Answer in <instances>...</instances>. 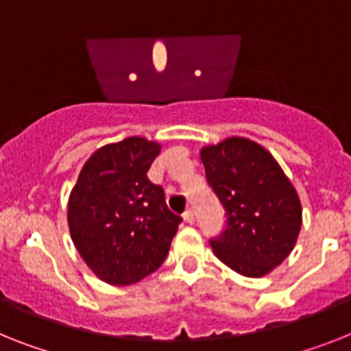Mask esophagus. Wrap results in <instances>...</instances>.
Listing matches in <instances>:
<instances>
[{"label": "esophagus", "mask_w": 351, "mask_h": 351, "mask_svg": "<svg viewBox=\"0 0 351 351\" xmlns=\"http://www.w3.org/2000/svg\"><path fill=\"white\" fill-rule=\"evenodd\" d=\"M184 221H185V223H189V225H193V223H194V214H193V210H191V208H187V210L184 212Z\"/></svg>", "instance_id": "obj_1"}]
</instances>
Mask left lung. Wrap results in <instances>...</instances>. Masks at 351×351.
<instances>
[{
	"mask_svg": "<svg viewBox=\"0 0 351 351\" xmlns=\"http://www.w3.org/2000/svg\"><path fill=\"white\" fill-rule=\"evenodd\" d=\"M199 157L226 216L225 232L210 239L216 257L239 275H267L298 239V193L273 155L244 137L205 146Z\"/></svg>",
	"mask_w": 351,
	"mask_h": 351,
	"instance_id": "1",
	"label": "left lung"
}]
</instances>
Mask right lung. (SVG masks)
<instances>
[{"instance_id": "1", "label": "right lung", "mask_w": 351, "mask_h": 351, "mask_svg": "<svg viewBox=\"0 0 351 351\" xmlns=\"http://www.w3.org/2000/svg\"><path fill=\"white\" fill-rule=\"evenodd\" d=\"M158 153L160 144L144 137L107 144L85 162L69 194L71 239L110 285L135 284L158 269L182 223L148 178Z\"/></svg>"}]
</instances>
